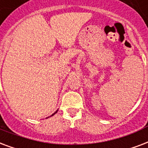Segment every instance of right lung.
<instances>
[{"instance_id": "obj_1", "label": "right lung", "mask_w": 148, "mask_h": 148, "mask_svg": "<svg viewBox=\"0 0 148 148\" xmlns=\"http://www.w3.org/2000/svg\"><path fill=\"white\" fill-rule=\"evenodd\" d=\"M57 111H58V109H57V110H56V112H54L53 114H52V115H51V116H53V115H55V114H56V112H57ZM47 118H49V117H47Z\"/></svg>"}]
</instances>
